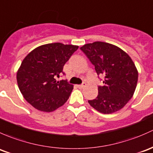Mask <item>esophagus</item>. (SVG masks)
I'll return each mask as SVG.
<instances>
[{"mask_svg": "<svg viewBox=\"0 0 153 153\" xmlns=\"http://www.w3.org/2000/svg\"><path fill=\"white\" fill-rule=\"evenodd\" d=\"M86 86V84L85 83H83V84H82V85H77V87H78L79 88H85Z\"/></svg>", "mask_w": 153, "mask_h": 153, "instance_id": "obj_1", "label": "esophagus"}]
</instances>
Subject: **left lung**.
<instances>
[{
    "label": "left lung",
    "mask_w": 153,
    "mask_h": 153,
    "mask_svg": "<svg viewBox=\"0 0 153 153\" xmlns=\"http://www.w3.org/2000/svg\"><path fill=\"white\" fill-rule=\"evenodd\" d=\"M88 56L98 75H104V86H99L96 99L88 101L100 113L119 111L133 97L138 73L133 59L116 45L105 42L85 44L80 48Z\"/></svg>",
    "instance_id": "8db88e82"
}]
</instances>
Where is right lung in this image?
Returning a JSON list of instances; mask_svg holds the SVG:
<instances>
[{
  "instance_id": "obj_1",
  "label": "right lung",
  "mask_w": 153,
  "mask_h": 153,
  "mask_svg": "<svg viewBox=\"0 0 153 153\" xmlns=\"http://www.w3.org/2000/svg\"><path fill=\"white\" fill-rule=\"evenodd\" d=\"M78 45L61 42L37 47L26 55L17 72V82L22 95L35 109L52 112L68 100L73 85L55 77L64 74L63 66Z\"/></svg>"
}]
</instances>
